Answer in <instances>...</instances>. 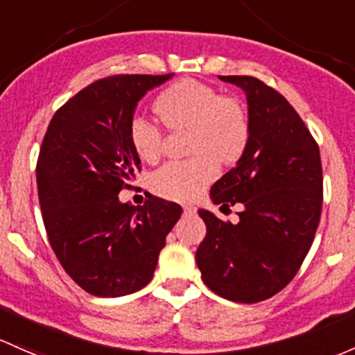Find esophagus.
<instances>
[{"label": "esophagus", "mask_w": 355, "mask_h": 355, "mask_svg": "<svg viewBox=\"0 0 355 355\" xmlns=\"http://www.w3.org/2000/svg\"><path fill=\"white\" fill-rule=\"evenodd\" d=\"M184 212H185V214H193V212H196V207L189 206V204H187V206H184Z\"/></svg>", "instance_id": "obj_1"}]
</instances>
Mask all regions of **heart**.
I'll use <instances>...</instances> for the list:
<instances>
[{
	"label": "heart",
	"instance_id": "b5f03b06",
	"mask_svg": "<svg viewBox=\"0 0 355 355\" xmlns=\"http://www.w3.org/2000/svg\"><path fill=\"white\" fill-rule=\"evenodd\" d=\"M168 129H187V151L192 156L168 162L153 173L151 187L171 200H192L218 177V162L231 163L248 141V119L236 98L221 96L196 80L171 85L155 103ZM129 139L144 162H156L163 151V132L143 117L132 119Z\"/></svg>",
	"mask_w": 355,
	"mask_h": 355
}]
</instances>
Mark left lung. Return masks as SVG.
Returning a JSON list of instances; mask_svg holds the SVG:
<instances>
[{
  "label": "left lung",
  "mask_w": 355,
  "mask_h": 355,
  "mask_svg": "<svg viewBox=\"0 0 355 355\" xmlns=\"http://www.w3.org/2000/svg\"><path fill=\"white\" fill-rule=\"evenodd\" d=\"M245 92L248 141L211 187L221 207L241 202L236 225L200 209L207 227L196 262L212 293L234 303L268 300L293 281L315 240L323 202L320 148L289 102L253 76H219Z\"/></svg>",
  "instance_id": "8db88e82"
}]
</instances>
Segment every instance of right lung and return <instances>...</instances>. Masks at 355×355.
<instances>
[{
    "label": "right lung",
    "mask_w": 355,
    "mask_h": 355,
    "mask_svg": "<svg viewBox=\"0 0 355 355\" xmlns=\"http://www.w3.org/2000/svg\"><path fill=\"white\" fill-rule=\"evenodd\" d=\"M173 74H117L88 85L52 117L37 189L49 243L62 268L93 296L119 297L153 279L182 207L149 197L119 200L141 159L129 139L137 102Z\"/></svg>",
    "instance_id": "right-lung-1"
}]
</instances>
